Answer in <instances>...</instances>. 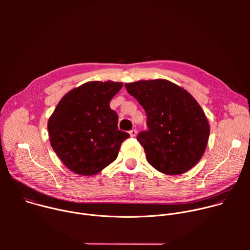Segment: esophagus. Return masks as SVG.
Segmentation results:
<instances>
[{"instance_id": "obj_1", "label": "esophagus", "mask_w": 250, "mask_h": 250, "mask_svg": "<svg viewBox=\"0 0 250 250\" xmlns=\"http://www.w3.org/2000/svg\"><path fill=\"white\" fill-rule=\"evenodd\" d=\"M129 134H130L131 137H135L136 134H137V130H136V129H131V130L129 131Z\"/></svg>"}]
</instances>
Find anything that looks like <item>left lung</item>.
<instances>
[{"mask_svg": "<svg viewBox=\"0 0 250 250\" xmlns=\"http://www.w3.org/2000/svg\"><path fill=\"white\" fill-rule=\"evenodd\" d=\"M145 109L148 130L137 140L148 163L167 175L193 168L207 148L209 125L201 105L184 88L165 79L125 83Z\"/></svg>", "mask_w": 250, "mask_h": 250, "instance_id": "8db88e82", "label": "left lung"}]
</instances>
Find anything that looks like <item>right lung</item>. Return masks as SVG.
<instances>
[{"label":"right lung","mask_w":250,"mask_h":250,"mask_svg":"<svg viewBox=\"0 0 250 250\" xmlns=\"http://www.w3.org/2000/svg\"><path fill=\"white\" fill-rule=\"evenodd\" d=\"M122 82L90 81L60 100L47 124L50 145L72 172L92 176L118 157L129 134L118 129L119 117L110 102Z\"/></svg>","instance_id":"obj_1"}]
</instances>
